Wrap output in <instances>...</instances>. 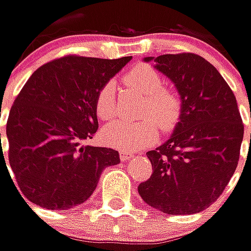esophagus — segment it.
<instances>
[{"mask_svg":"<svg viewBox=\"0 0 251 251\" xmlns=\"http://www.w3.org/2000/svg\"><path fill=\"white\" fill-rule=\"evenodd\" d=\"M119 157H121V160L126 162V160H130V159L133 157V155H132L130 152H125V151H122V152H119Z\"/></svg>","mask_w":251,"mask_h":251,"instance_id":"obj_1","label":"esophagus"}]
</instances>
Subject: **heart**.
Instances as JSON below:
<instances>
[{
	"mask_svg": "<svg viewBox=\"0 0 251 251\" xmlns=\"http://www.w3.org/2000/svg\"><path fill=\"white\" fill-rule=\"evenodd\" d=\"M127 86L143 96L139 108V121H113L105 126L102 139L106 145L124 149L138 151L152 145L157 136V127L169 132L177 125L182 115V99L179 94L163 86V78L155 68L139 64L129 69L122 76ZM115 86L105 82L96 92L95 112L102 121L115 115Z\"/></svg>",
	"mask_w": 251,
	"mask_h": 251,
	"instance_id": "1",
	"label": "heart"
}]
</instances>
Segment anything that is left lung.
Masks as SVG:
<instances>
[{
    "mask_svg": "<svg viewBox=\"0 0 251 251\" xmlns=\"http://www.w3.org/2000/svg\"><path fill=\"white\" fill-rule=\"evenodd\" d=\"M155 62L175 83L182 115L170 139L146 153L153 172L138 192L163 213H199L219 199L237 168L242 116L227 82L204 58L183 52L160 55Z\"/></svg>",
    "mask_w": 251,
    "mask_h": 251,
    "instance_id": "8db88e82",
    "label": "left lung"
}]
</instances>
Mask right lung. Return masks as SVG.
I'll return each mask as SVG.
<instances>
[{
	"label": "right lung",
	"instance_id": "add662e5",
	"mask_svg": "<svg viewBox=\"0 0 251 251\" xmlns=\"http://www.w3.org/2000/svg\"><path fill=\"white\" fill-rule=\"evenodd\" d=\"M130 59L67 55L24 85L7 121L8 160L29 201L50 210L75 207L94 193L102 170L119 163L118 151L82 142L98 130V89Z\"/></svg>",
	"mask_w": 251,
	"mask_h": 251
}]
</instances>
